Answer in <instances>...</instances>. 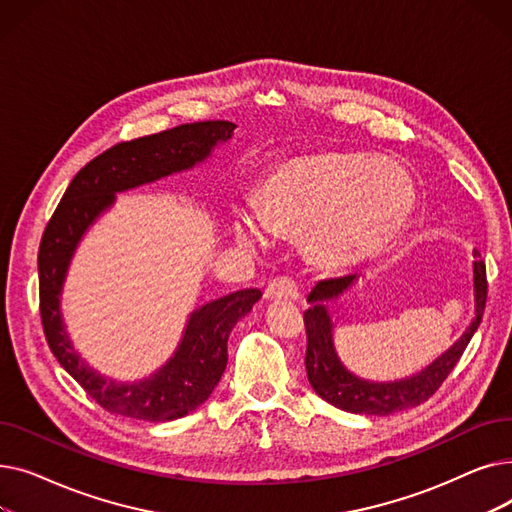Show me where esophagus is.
Returning <instances> with one entry per match:
<instances>
[{"label":"esophagus","instance_id":"esophagus-1","mask_svg":"<svg viewBox=\"0 0 512 512\" xmlns=\"http://www.w3.org/2000/svg\"><path fill=\"white\" fill-rule=\"evenodd\" d=\"M299 297H301V288L290 278H276L265 288L267 301H299Z\"/></svg>","mask_w":512,"mask_h":512}]
</instances>
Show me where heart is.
<instances>
[{"mask_svg":"<svg viewBox=\"0 0 512 512\" xmlns=\"http://www.w3.org/2000/svg\"><path fill=\"white\" fill-rule=\"evenodd\" d=\"M415 207L409 174L384 157L324 151L290 157L263 178L255 211L238 213L240 245L263 249L267 230L305 242L326 270H348L382 255Z\"/></svg>","mask_w":512,"mask_h":512,"instance_id":"obj_1","label":"heart"}]
</instances>
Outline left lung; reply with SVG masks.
Here are the masks:
<instances>
[{
  "instance_id": "left-lung-1",
  "label": "left lung",
  "mask_w": 512,
  "mask_h": 512,
  "mask_svg": "<svg viewBox=\"0 0 512 512\" xmlns=\"http://www.w3.org/2000/svg\"><path fill=\"white\" fill-rule=\"evenodd\" d=\"M477 257V251H475ZM357 282V274L321 280L309 292L307 303L311 307L305 311V328H307V378L311 388L336 409L355 415H378L386 417L398 411L413 409L432 396L448 373L459 363L461 355L469 340L473 338L477 326L481 324L483 309L488 299V280H486V263L481 259L473 261V303L475 317L471 326L463 332L446 353H442L436 361L423 367L419 373L409 378L394 382H373L355 375L346 369L342 359L338 357L334 344V321L330 315L328 303H334L342 294Z\"/></svg>"
}]
</instances>
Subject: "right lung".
<instances>
[{
	"label": "right lung",
	"instance_id": "add662e5",
	"mask_svg": "<svg viewBox=\"0 0 512 512\" xmlns=\"http://www.w3.org/2000/svg\"><path fill=\"white\" fill-rule=\"evenodd\" d=\"M234 128L228 120H207L114 145L72 178L43 232L39 299L47 344L58 363L105 411L157 423L201 407L226 369L232 328L261 299V290L247 288L195 309L168 363L139 382H118L95 371L78 355L62 317V290L74 251L116 203V195L203 164L215 147L232 139Z\"/></svg>",
	"mask_w": 512,
	"mask_h": 512
}]
</instances>
